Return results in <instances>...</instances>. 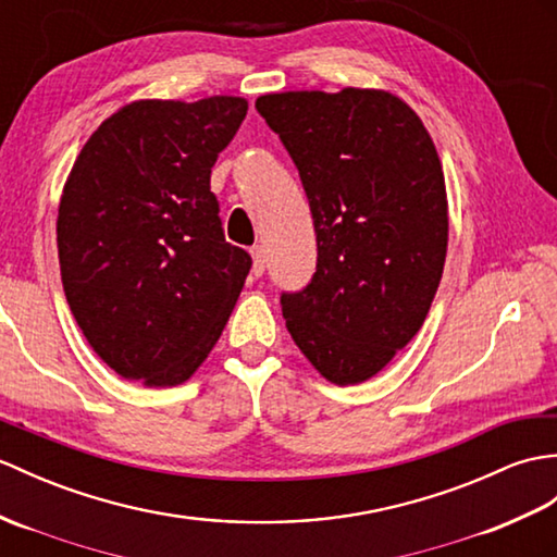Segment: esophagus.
I'll use <instances>...</instances> for the list:
<instances>
[{"instance_id":"1","label":"esophagus","mask_w":557,"mask_h":557,"mask_svg":"<svg viewBox=\"0 0 557 557\" xmlns=\"http://www.w3.org/2000/svg\"><path fill=\"white\" fill-rule=\"evenodd\" d=\"M251 256H253V273L263 275L265 273V249L261 247V244H256V247L251 249Z\"/></svg>"}]
</instances>
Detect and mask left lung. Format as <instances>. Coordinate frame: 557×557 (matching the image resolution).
I'll use <instances>...</instances> for the list:
<instances>
[{"mask_svg": "<svg viewBox=\"0 0 557 557\" xmlns=\"http://www.w3.org/2000/svg\"><path fill=\"white\" fill-rule=\"evenodd\" d=\"M256 109L315 225V273L280 299L287 330L322 377L366 382L416 337L442 282L448 201L434 141L382 89L263 95Z\"/></svg>", "mask_w": 557, "mask_h": 557, "instance_id": "obj_1", "label": "left lung"}]
</instances>
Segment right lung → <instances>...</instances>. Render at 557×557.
Wrapping results in <instances>:
<instances>
[{
	"label": "right lung",
	"mask_w": 557,
	"mask_h": 557,
	"mask_svg": "<svg viewBox=\"0 0 557 557\" xmlns=\"http://www.w3.org/2000/svg\"><path fill=\"white\" fill-rule=\"evenodd\" d=\"M247 109L242 97L133 101L73 163L57 220L63 292L125 380H189L239 299L251 256L225 242L211 168Z\"/></svg>",
	"instance_id": "right-lung-1"
}]
</instances>
